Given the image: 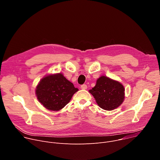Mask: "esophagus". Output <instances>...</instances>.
Returning <instances> with one entry per match:
<instances>
[{
    "instance_id": "esophagus-1",
    "label": "esophagus",
    "mask_w": 160,
    "mask_h": 160,
    "mask_svg": "<svg viewBox=\"0 0 160 160\" xmlns=\"http://www.w3.org/2000/svg\"><path fill=\"white\" fill-rule=\"evenodd\" d=\"M80 88L82 89H87V88H88V86H87L86 84H83L81 85Z\"/></svg>"
}]
</instances>
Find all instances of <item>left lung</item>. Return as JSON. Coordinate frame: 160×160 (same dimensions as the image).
I'll use <instances>...</instances> for the list:
<instances>
[{
    "label": "left lung",
    "mask_w": 160,
    "mask_h": 160,
    "mask_svg": "<svg viewBox=\"0 0 160 160\" xmlns=\"http://www.w3.org/2000/svg\"><path fill=\"white\" fill-rule=\"evenodd\" d=\"M97 104L105 110H112L119 107L124 101V88L118 81L107 77L99 78L96 85L89 90Z\"/></svg>",
    "instance_id": "left-lung-1"
}]
</instances>
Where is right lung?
I'll return each mask as SVG.
<instances>
[{
  "instance_id": "right-lung-1",
  "label": "right lung",
  "mask_w": 160,
  "mask_h": 160,
  "mask_svg": "<svg viewBox=\"0 0 160 160\" xmlns=\"http://www.w3.org/2000/svg\"><path fill=\"white\" fill-rule=\"evenodd\" d=\"M78 89L61 73L43 78L36 88L39 102L46 108L58 111L64 108Z\"/></svg>"
}]
</instances>
